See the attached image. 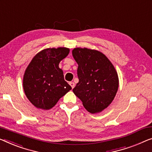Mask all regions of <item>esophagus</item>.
<instances>
[{"instance_id":"34e87169","label":"esophagus","mask_w":152,"mask_h":152,"mask_svg":"<svg viewBox=\"0 0 152 152\" xmlns=\"http://www.w3.org/2000/svg\"><path fill=\"white\" fill-rule=\"evenodd\" d=\"M69 85L72 87V89H74V87H75V84H74V83H73V82H70L69 83Z\"/></svg>"}]
</instances>
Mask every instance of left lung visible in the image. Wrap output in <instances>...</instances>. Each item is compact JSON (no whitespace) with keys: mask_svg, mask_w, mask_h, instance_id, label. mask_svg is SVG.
<instances>
[{"mask_svg":"<svg viewBox=\"0 0 152 152\" xmlns=\"http://www.w3.org/2000/svg\"><path fill=\"white\" fill-rule=\"evenodd\" d=\"M72 55L78 65L79 79L74 94L88 112H102L111 104L118 90V74L114 65L96 50L75 48Z\"/></svg>","mask_w":152,"mask_h":152,"instance_id":"left-lung-1","label":"left lung"}]
</instances>
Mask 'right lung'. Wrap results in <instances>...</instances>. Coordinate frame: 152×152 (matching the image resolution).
<instances>
[{
    "label": "right lung",
    "instance_id": "right-lung-1",
    "mask_svg": "<svg viewBox=\"0 0 152 152\" xmlns=\"http://www.w3.org/2000/svg\"><path fill=\"white\" fill-rule=\"evenodd\" d=\"M69 53V49L65 47L44 49L35 54L27 66L23 89L26 98L36 108L50 109L72 89L58 67Z\"/></svg>",
    "mask_w": 152,
    "mask_h": 152
}]
</instances>
